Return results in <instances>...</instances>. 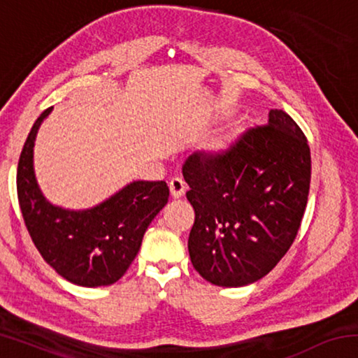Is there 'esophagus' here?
<instances>
[{
	"label": "esophagus",
	"mask_w": 358,
	"mask_h": 358,
	"mask_svg": "<svg viewBox=\"0 0 358 358\" xmlns=\"http://www.w3.org/2000/svg\"><path fill=\"white\" fill-rule=\"evenodd\" d=\"M169 187H171V192H172V196L173 197H181L185 194V191H186V181L181 178V177H173L172 180H171V183H169Z\"/></svg>",
	"instance_id": "34e87169"
}]
</instances>
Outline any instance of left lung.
<instances>
[{
  "label": "left lung",
  "mask_w": 358,
  "mask_h": 358,
  "mask_svg": "<svg viewBox=\"0 0 358 358\" xmlns=\"http://www.w3.org/2000/svg\"><path fill=\"white\" fill-rule=\"evenodd\" d=\"M196 220L187 250L203 280L240 287L264 278L292 246L311 183V151L300 126L275 108L268 123L183 164Z\"/></svg>",
  "instance_id": "1"
}]
</instances>
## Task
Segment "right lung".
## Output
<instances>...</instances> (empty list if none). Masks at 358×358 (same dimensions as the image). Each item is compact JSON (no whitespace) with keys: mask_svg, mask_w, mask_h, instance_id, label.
Segmentation results:
<instances>
[{"mask_svg":"<svg viewBox=\"0 0 358 358\" xmlns=\"http://www.w3.org/2000/svg\"><path fill=\"white\" fill-rule=\"evenodd\" d=\"M50 110L34 121L17 167L23 221L41 256L64 280L83 287L110 286L136 259L145 230L169 201V186L166 181H132L106 202L82 211L52 205L33 171L34 138Z\"/></svg>","mask_w":358,"mask_h":358,"instance_id":"obj_1","label":"right lung"}]
</instances>
